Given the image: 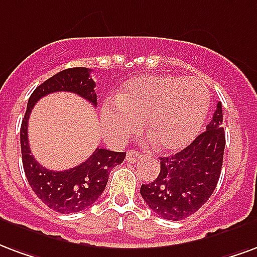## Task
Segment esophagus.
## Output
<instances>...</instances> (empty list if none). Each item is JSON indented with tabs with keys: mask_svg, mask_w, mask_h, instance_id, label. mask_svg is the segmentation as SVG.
<instances>
[{
	"mask_svg": "<svg viewBox=\"0 0 257 257\" xmlns=\"http://www.w3.org/2000/svg\"><path fill=\"white\" fill-rule=\"evenodd\" d=\"M142 157H144V155H142L141 152L128 151L126 155V160L128 163H137L140 162V160H142Z\"/></svg>",
	"mask_w": 257,
	"mask_h": 257,
	"instance_id": "obj_1",
	"label": "esophagus"
}]
</instances>
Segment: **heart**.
<instances>
[{
    "instance_id": "b5f03b06",
    "label": "heart",
    "mask_w": 257,
    "mask_h": 257,
    "mask_svg": "<svg viewBox=\"0 0 257 257\" xmlns=\"http://www.w3.org/2000/svg\"><path fill=\"white\" fill-rule=\"evenodd\" d=\"M209 90L203 80L155 75L126 83L116 94L115 108L102 110L106 130L116 137L136 133L145 120L148 138L160 151L182 149L197 136L207 117Z\"/></svg>"
}]
</instances>
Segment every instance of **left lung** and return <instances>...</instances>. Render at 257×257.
<instances>
[{"label": "left lung", "instance_id": "obj_1", "mask_svg": "<svg viewBox=\"0 0 257 257\" xmlns=\"http://www.w3.org/2000/svg\"><path fill=\"white\" fill-rule=\"evenodd\" d=\"M218 102L207 130L174 156L160 157V172L141 186V196L153 212L167 220H182L197 212L218 185L226 145Z\"/></svg>", "mask_w": 257, "mask_h": 257}]
</instances>
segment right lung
Here are the masks:
<instances>
[{
  "label": "right lung",
  "instance_id": "right-lung-1",
  "mask_svg": "<svg viewBox=\"0 0 257 257\" xmlns=\"http://www.w3.org/2000/svg\"><path fill=\"white\" fill-rule=\"evenodd\" d=\"M91 69L76 67L60 71L45 80L30 95L26 115L20 127V145L24 174L34 193L50 209L60 213H74L86 209L98 200L108 182L110 170L120 164L126 153L97 148L93 155L79 166L65 171H52L42 167L31 153L27 136L30 113L39 98L56 91H71L97 106L94 80Z\"/></svg>",
  "mask_w": 257,
  "mask_h": 257
}]
</instances>
